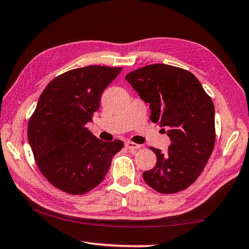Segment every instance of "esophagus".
Returning a JSON list of instances; mask_svg holds the SVG:
<instances>
[{"instance_id": "1", "label": "esophagus", "mask_w": 249, "mask_h": 249, "mask_svg": "<svg viewBox=\"0 0 249 249\" xmlns=\"http://www.w3.org/2000/svg\"><path fill=\"white\" fill-rule=\"evenodd\" d=\"M125 146L128 148V149H130V151H135V149L140 148V145H139V144H136V143L131 142V141L125 142Z\"/></svg>"}]
</instances>
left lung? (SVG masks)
<instances>
[{
    "mask_svg": "<svg viewBox=\"0 0 249 249\" xmlns=\"http://www.w3.org/2000/svg\"><path fill=\"white\" fill-rule=\"evenodd\" d=\"M125 79L149 104L152 122L162 127L172 142L165 154L151 147L157 162L143 173V179L163 194L187 189L203 172L214 147L211 97L192 73L163 63L138 69Z\"/></svg>",
    "mask_w": 249,
    "mask_h": 249,
    "instance_id": "left-lung-1",
    "label": "left lung"
}]
</instances>
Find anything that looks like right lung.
Returning a JSON list of instances; mask_svg holds the SVG:
<instances>
[{
	"label": "right lung",
	"mask_w": 249,
	"mask_h": 249,
	"mask_svg": "<svg viewBox=\"0 0 249 249\" xmlns=\"http://www.w3.org/2000/svg\"><path fill=\"white\" fill-rule=\"evenodd\" d=\"M121 71L106 66L74 69L52 80L39 97L28 122V143L39 170L63 192L80 195L98 186L124 146L121 140H100L86 127L103 91Z\"/></svg>",
	"instance_id": "add662e5"
}]
</instances>
